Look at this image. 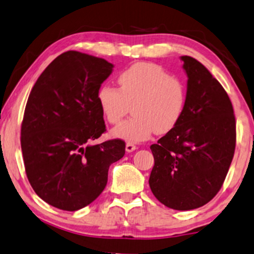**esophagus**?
I'll return each mask as SVG.
<instances>
[{
  "mask_svg": "<svg viewBox=\"0 0 254 254\" xmlns=\"http://www.w3.org/2000/svg\"><path fill=\"white\" fill-rule=\"evenodd\" d=\"M135 149H137V146H135L134 144H132V142H127V145H126V151H127V153L133 152V151H135Z\"/></svg>",
  "mask_w": 254,
  "mask_h": 254,
  "instance_id": "34e87169",
  "label": "esophagus"
}]
</instances>
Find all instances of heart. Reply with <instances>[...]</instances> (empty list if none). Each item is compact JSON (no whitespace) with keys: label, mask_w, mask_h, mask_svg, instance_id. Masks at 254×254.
I'll return each instance as SVG.
<instances>
[{"label":"heart","mask_w":254,"mask_h":254,"mask_svg":"<svg viewBox=\"0 0 254 254\" xmlns=\"http://www.w3.org/2000/svg\"><path fill=\"white\" fill-rule=\"evenodd\" d=\"M120 88L103 84L96 92L102 115L119 124L130 112L133 116L112 130L114 138L137 142L153 132L163 134L180 122L185 108L187 90L180 78L170 76L155 63L139 62L117 77Z\"/></svg>","instance_id":"heart-1"}]
</instances>
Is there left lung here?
<instances>
[{"label": "left lung", "instance_id": "left-lung-1", "mask_svg": "<svg viewBox=\"0 0 254 254\" xmlns=\"http://www.w3.org/2000/svg\"><path fill=\"white\" fill-rule=\"evenodd\" d=\"M188 76L180 122L151 146L149 188L164 206L190 210L206 205L222 187L236 146L231 101L219 81L191 56H181Z\"/></svg>", "mask_w": 254, "mask_h": 254}]
</instances>
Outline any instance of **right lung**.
<instances>
[{
    "mask_svg": "<svg viewBox=\"0 0 254 254\" xmlns=\"http://www.w3.org/2000/svg\"><path fill=\"white\" fill-rule=\"evenodd\" d=\"M113 67L100 57L65 52L28 96L20 131L25 171L35 193L56 208L73 212L94 201L109 166L126 154L121 139L90 144L106 131L96 92Z\"/></svg>",
    "mask_w": 254,
    "mask_h": 254,
    "instance_id": "add662e5",
    "label": "right lung"
}]
</instances>
